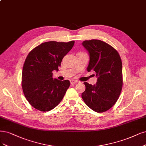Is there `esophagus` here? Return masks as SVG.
<instances>
[{
  "mask_svg": "<svg viewBox=\"0 0 146 146\" xmlns=\"http://www.w3.org/2000/svg\"><path fill=\"white\" fill-rule=\"evenodd\" d=\"M70 82H71V84H77L78 83V82L77 81V80H71Z\"/></svg>",
  "mask_w": 146,
  "mask_h": 146,
  "instance_id": "1",
  "label": "esophagus"
}]
</instances>
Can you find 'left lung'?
<instances>
[{"instance_id":"obj_1","label":"left lung","mask_w":146,"mask_h":146,"mask_svg":"<svg viewBox=\"0 0 146 146\" xmlns=\"http://www.w3.org/2000/svg\"><path fill=\"white\" fill-rule=\"evenodd\" d=\"M90 56L88 71H94L98 77L95 85L87 82L82 94L84 103L95 112L107 111L116 103L123 88L122 62L118 51L100 40L82 43Z\"/></svg>"}]
</instances>
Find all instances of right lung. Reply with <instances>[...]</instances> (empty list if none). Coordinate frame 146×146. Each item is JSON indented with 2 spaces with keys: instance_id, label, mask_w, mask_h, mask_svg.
Instances as JSON below:
<instances>
[{
  "instance_id": "1",
  "label": "right lung",
  "mask_w": 146,
  "mask_h": 146,
  "mask_svg": "<svg viewBox=\"0 0 146 146\" xmlns=\"http://www.w3.org/2000/svg\"><path fill=\"white\" fill-rule=\"evenodd\" d=\"M74 43L44 42L28 54L22 70V87L25 98L35 109L42 112L49 111L63 98L70 82L53 78L52 71H58L63 58L72 48Z\"/></svg>"
}]
</instances>
